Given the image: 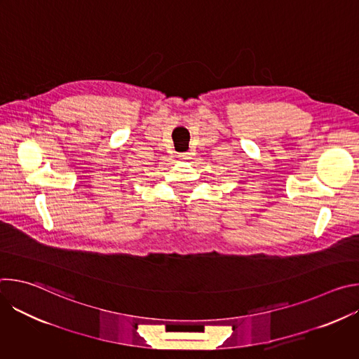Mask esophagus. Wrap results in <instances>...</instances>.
<instances>
[{"instance_id": "34e87169", "label": "esophagus", "mask_w": 359, "mask_h": 359, "mask_svg": "<svg viewBox=\"0 0 359 359\" xmlns=\"http://www.w3.org/2000/svg\"><path fill=\"white\" fill-rule=\"evenodd\" d=\"M179 158H180V159H183V161H187V159H190V153H189V151L179 153Z\"/></svg>"}]
</instances>
